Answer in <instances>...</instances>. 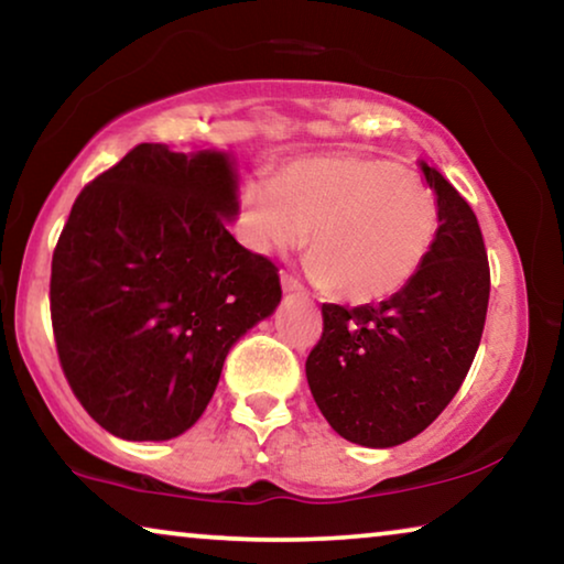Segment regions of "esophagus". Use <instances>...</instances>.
I'll use <instances>...</instances> for the list:
<instances>
[{
  "instance_id": "1",
  "label": "esophagus",
  "mask_w": 564,
  "mask_h": 564,
  "mask_svg": "<svg viewBox=\"0 0 564 564\" xmlns=\"http://www.w3.org/2000/svg\"><path fill=\"white\" fill-rule=\"evenodd\" d=\"M282 290L284 292H297V295H300V292H305L303 284H300V280H295L292 274H282Z\"/></svg>"
}]
</instances>
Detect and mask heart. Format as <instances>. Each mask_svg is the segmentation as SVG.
<instances>
[{
  "instance_id": "1",
  "label": "heart",
  "mask_w": 564,
  "mask_h": 564,
  "mask_svg": "<svg viewBox=\"0 0 564 564\" xmlns=\"http://www.w3.org/2000/svg\"><path fill=\"white\" fill-rule=\"evenodd\" d=\"M241 199L253 251L297 249L313 227L311 272L346 303H380L405 290L442 220L436 192L421 176L357 153L297 159L274 182H251Z\"/></svg>"
}]
</instances>
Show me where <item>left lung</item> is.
I'll return each mask as SVG.
<instances>
[{
    "label": "left lung",
    "mask_w": 564,
    "mask_h": 564,
    "mask_svg": "<svg viewBox=\"0 0 564 564\" xmlns=\"http://www.w3.org/2000/svg\"><path fill=\"white\" fill-rule=\"evenodd\" d=\"M419 166L442 213L426 264L380 305H323V336L305 361L330 429L372 449L419 436L449 405L488 313V253L473 207L442 172Z\"/></svg>",
    "instance_id": "obj_1"
}]
</instances>
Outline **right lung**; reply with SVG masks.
Instances as JSON below:
<instances>
[{
  "mask_svg": "<svg viewBox=\"0 0 564 564\" xmlns=\"http://www.w3.org/2000/svg\"><path fill=\"white\" fill-rule=\"evenodd\" d=\"M228 151L141 143L82 189L51 264L61 367L91 419L126 442L197 423L223 361L282 300L267 257L230 236Z\"/></svg>",
  "mask_w": 564,
  "mask_h": 564,
  "instance_id": "right-lung-1",
  "label": "right lung"
}]
</instances>
